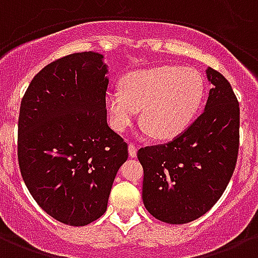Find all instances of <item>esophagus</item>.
Returning <instances> with one entry per match:
<instances>
[{"label": "esophagus", "mask_w": 258, "mask_h": 258, "mask_svg": "<svg viewBox=\"0 0 258 258\" xmlns=\"http://www.w3.org/2000/svg\"><path fill=\"white\" fill-rule=\"evenodd\" d=\"M127 152H129V156H131L132 158H135L136 156H137V148H136L133 144H129V146H127Z\"/></svg>", "instance_id": "34e87169"}]
</instances>
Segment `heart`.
Returning a JSON list of instances; mask_svg holds the SVG:
<instances>
[{
	"mask_svg": "<svg viewBox=\"0 0 258 258\" xmlns=\"http://www.w3.org/2000/svg\"><path fill=\"white\" fill-rule=\"evenodd\" d=\"M205 96V80L193 68L173 65L141 69L122 78L121 92L105 96L110 126L122 133L141 112V122L157 140L182 135L193 122Z\"/></svg>",
	"mask_w": 258,
	"mask_h": 258,
	"instance_id": "heart-1",
	"label": "heart"
}]
</instances>
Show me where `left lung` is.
I'll return each instance as SVG.
<instances>
[{
    "instance_id": "1",
    "label": "left lung",
    "mask_w": 258,
    "mask_h": 258,
    "mask_svg": "<svg viewBox=\"0 0 258 258\" xmlns=\"http://www.w3.org/2000/svg\"><path fill=\"white\" fill-rule=\"evenodd\" d=\"M212 89L201 116L168 144L137 152L144 168L142 201L162 222L195 221L217 203L236 168L240 106L221 73L207 69Z\"/></svg>"
}]
</instances>
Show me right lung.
Here are the masks:
<instances>
[{"mask_svg":"<svg viewBox=\"0 0 258 258\" xmlns=\"http://www.w3.org/2000/svg\"><path fill=\"white\" fill-rule=\"evenodd\" d=\"M108 65L96 51L49 63L33 78L18 118V164L30 195L72 226L106 212L126 142L106 122Z\"/></svg>","mask_w":258,"mask_h":258,"instance_id":"obj_1","label":"right lung"}]
</instances>
